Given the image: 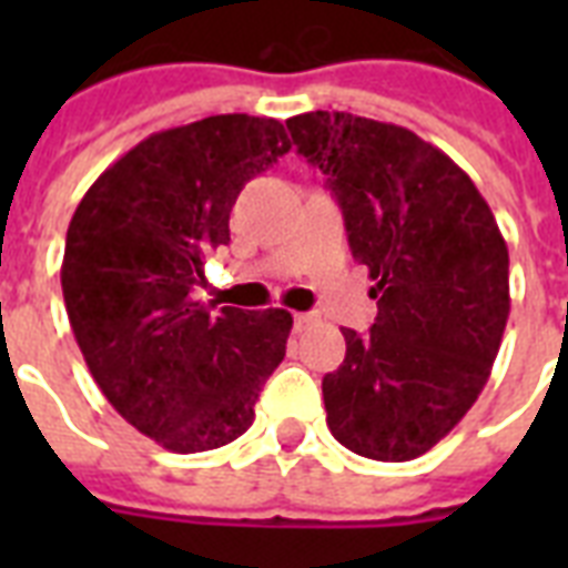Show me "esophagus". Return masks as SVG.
Listing matches in <instances>:
<instances>
[{
  "label": "esophagus",
  "mask_w": 568,
  "mask_h": 568,
  "mask_svg": "<svg viewBox=\"0 0 568 568\" xmlns=\"http://www.w3.org/2000/svg\"><path fill=\"white\" fill-rule=\"evenodd\" d=\"M318 312H297V315H294V329L303 333V329H310L312 324H318Z\"/></svg>",
  "instance_id": "esophagus-1"
}]
</instances>
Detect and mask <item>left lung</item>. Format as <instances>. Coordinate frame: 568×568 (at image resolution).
Instances as JSON below:
<instances>
[{"mask_svg": "<svg viewBox=\"0 0 568 568\" xmlns=\"http://www.w3.org/2000/svg\"><path fill=\"white\" fill-rule=\"evenodd\" d=\"M327 176L347 244L374 280V327H342L327 427L345 448L406 463L445 439L484 392L510 315V256L475 182L395 123L347 111L285 120Z\"/></svg>", "mask_w": 568, "mask_h": 568, "instance_id": "1", "label": "left lung"}]
</instances>
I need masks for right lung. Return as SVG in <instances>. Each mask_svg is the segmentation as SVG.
<instances>
[{
	"label": "right lung",
	"mask_w": 568,
	"mask_h": 568,
	"mask_svg": "<svg viewBox=\"0 0 568 568\" xmlns=\"http://www.w3.org/2000/svg\"><path fill=\"white\" fill-rule=\"evenodd\" d=\"M288 150L271 118L164 129L111 164L70 221L61 288L84 363L109 404L168 450L239 439L283 363L288 312H214L191 292L230 241L244 182Z\"/></svg>",
	"instance_id": "right-lung-1"
}]
</instances>
